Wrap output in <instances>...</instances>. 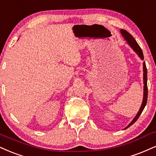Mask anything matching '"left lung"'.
<instances>
[{"mask_svg":"<svg viewBox=\"0 0 156 156\" xmlns=\"http://www.w3.org/2000/svg\"><path fill=\"white\" fill-rule=\"evenodd\" d=\"M121 33L123 35V37H124V39L127 41L128 44L129 46L132 47L135 52L138 54V56L141 58L142 59H144V55L143 53H142V51L140 48V46H139V44H137L136 40L133 37V36L130 33H128L126 30H121ZM147 67H146V65L145 62H143V82H144V96H143V100H142V103L141 108H140V110L136 114V115L135 116L134 119L132 120V121L124 129H126L127 128H129V126H131L133 123H134L136 121V120L139 119L140 115H141L142 112L143 111L144 107H145L146 104H147Z\"/></svg>","mask_w":156,"mask_h":156,"instance_id":"obj_1","label":"left lung"}]
</instances>
